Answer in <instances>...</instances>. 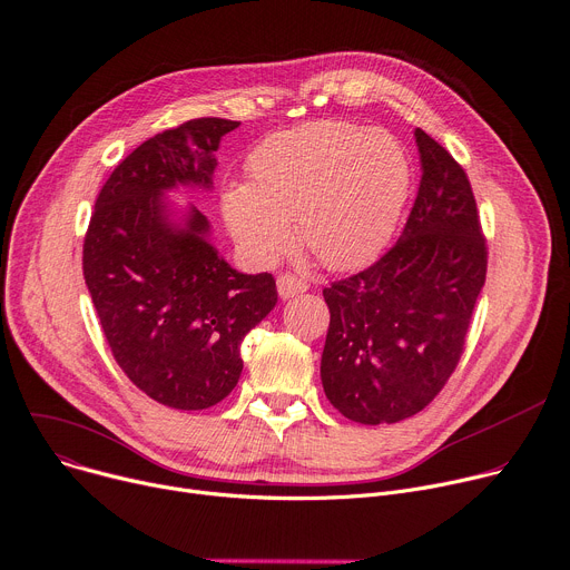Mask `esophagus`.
I'll list each match as a JSON object with an SVG mask.
<instances>
[{"mask_svg":"<svg viewBox=\"0 0 570 570\" xmlns=\"http://www.w3.org/2000/svg\"><path fill=\"white\" fill-rule=\"evenodd\" d=\"M307 288H309V284L297 275H279L277 277V293H279L282 299L295 297L297 293H305Z\"/></svg>","mask_w":570,"mask_h":570,"instance_id":"esophagus-1","label":"esophagus"}]
</instances>
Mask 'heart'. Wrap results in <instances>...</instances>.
I'll return each mask as SVG.
<instances>
[{
    "mask_svg": "<svg viewBox=\"0 0 570 570\" xmlns=\"http://www.w3.org/2000/svg\"><path fill=\"white\" fill-rule=\"evenodd\" d=\"M252 183H232L222 213L256 263L279 261L297 238L327 271H355L392 240L412 167L401 141L348 121H314L261 141Z\"/></svg>",
    "mask_w": 570,
    "mask_h": 570,
    "instance_id": "b5f03b06",
    "label": "heart"
}]
</instances>
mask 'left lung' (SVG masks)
<instances>
[{"label":"left lung","mask_w":570,"mask_h":570,"mask_svg":"<svg viewBox=\"0 0 570 570\" xmlns=\"http://www.w3.org/2000/svg\"><path fill=\"white\" fill-rule=\"evenodd\" d=\"M414 141L422 180L399 243L323 291V390L366 426L403 422L438 396L463 355L485 282V240L463 167L422 128Z\"/></svg>","instance_id":"1"}]
</instances>
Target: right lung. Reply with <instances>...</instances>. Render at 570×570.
<instances>
[{"label":"right lung","instance_id":"1","mask_svg":"<svg viewBox=\"0 0 570 570\" xmlns=\"http://www.w3.org/2000/svg\"><path fill=\"white\" fill-rule=\"evenodd\" d=\"M238 126L195 119L146 139L102 185L85 238V282L114 360L176 410L232 394L245 334L277 305L273 275L232 268L208 217L169 197L213 189L219 141Z\"/></svg>","mask_w":570,"mask_h":570}]
</instances>
